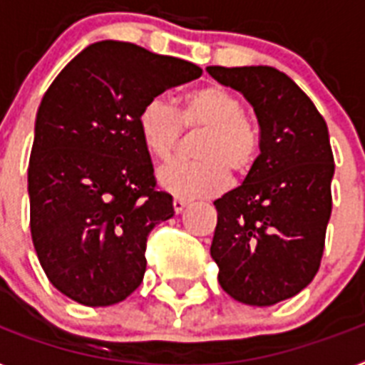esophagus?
Masks as SVG:
<instances>
[{
  "mask_svg": "<svg viewBox=\"0 0 365 365\" xmlns=\"http://www.w3.org/2000/svg\"><path fill=\"white\" fill-rule=\"evenodd\" d=\"M173 206H174V212H176V213H182L183 208L187 206V200H185V198H182V197H174Z\"/></svg>",
  "mask_w": 365,
  "mask_h": 365,
  "instance_id": "esophagus-1",
  "label": "esophagus"
}]
</instances>
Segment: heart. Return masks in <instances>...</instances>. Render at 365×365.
<instances>
[{"label": "heart", "mask_w": 365, "mask_h": 365, "mask_svg": "<svg viewBox=\"0 0 365 365\" xmlns=\"http://www.w3.org/2000/svg\"><path fill=\"white\" fill-rule=\"evenodd\" d=\"M138 133L146 152L167 161L176 152L182 133L202 131L195 146L197 161H173L159 170V182L180 197H212L229 183L242 182L253 173L260 155L257 121L244 112V103L234 91L208 84L183 96L180 110L163 97L142 105Z\"/></svg>", "instance_id": "obj_1"}]
</instances>
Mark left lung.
I'll list each match as a JSON object with an SVG mask.
<instances>
[{
	"mask_svg": "<svg viewBox=\"0 0 365 365\" xmlns=\"http://www.w3.org/2000/svg\"><path fill=\"white\" fill-rule=\"evenodd\" d=\"M208 73L244 93L260 127L253 173L213 202L217 225L210 253L227 294L274 306L306 289L321 266L334 176L327 121L274 67L212 65Z\"/></svg>",
	"mask_w": 365,
	"mask_h": 365,
	"instance_id": "obj_1",
	"label": "left lung"
}]
</instances>
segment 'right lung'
I'll return each mask as SVG.
<instances>
[{"label":"right lung","instance_id":"obj_1","mask_svg":"<svg viewBox=\"0 0 365 365\" xmlns=\"http://www.w3.org/2000/svg\"><path fill=\"white\" fill-rule=\"evenodd\" d=\"M200 75L185 59L101 41L44 93L28 168L29 227L44 274L71 300L112 306L144 279L148 234L174 208L136 118L148 99Z\"/></svg>","mask_w":365,"mask_h":365}]
</instances>
